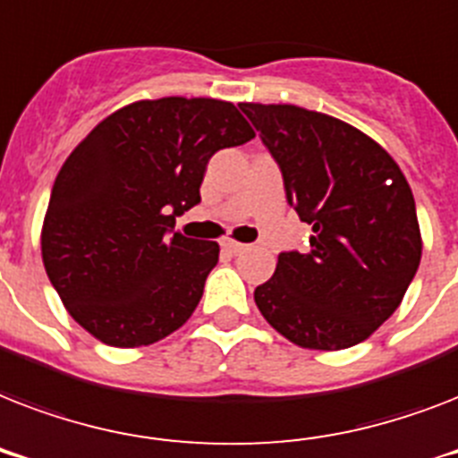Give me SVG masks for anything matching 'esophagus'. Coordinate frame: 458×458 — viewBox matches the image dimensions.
<instances>
[{"instance_id":"34e87169","label":"esophagus","mask_w":458,"mask_h":458,"mask_svg":"<svg viewBox=\"0 0 458 458\" xmlns=\"http://www.w3.org/2000/svg\"><path fill=\"white\" fill-rule=\"evenodd\" d=\"M223 250L228 251V254H242L244 250H247V244L242 242H235V240H223Z\"/></svg>"}]
</instances>
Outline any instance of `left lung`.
I'll return each mask as SVG.
<instances>
[{"mask_svg":"<svg viewBox=\"0 0 458 458\" xmlns=\"http://www.w3.org/2000/svg\"><path fill=\"white\" fill-rule=\"evenodd\" d=\"M278 164L287 204L313 235L278 254L254 290L264 318L309 349H347L390 318L420 264L416 201L383 147L293 104H240Z\"/></svg>","mask_w":458,"mask_h":458,"instance_id":"1","label":"left lung"}]
</instances>
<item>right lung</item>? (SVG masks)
<instances>
[{
	"label": "right lung",
	"mask_w": 458,
	"mask_h": 458,
	"mask_svg": "<svg viewBox=\"0 0 458 458\" xmlns=\"http://www.w3.org/2000/svg\"><path fill=\"white\" fill-rule=\"evenodd\" d=\"M254 131L230 102L165 97L104 118L61 165L42 261L68 313L111 347H142L197 309L218 244L173 233L208 158Z\"/></svg>",
	"instance_id": "obj_1"
}]
</instances>
